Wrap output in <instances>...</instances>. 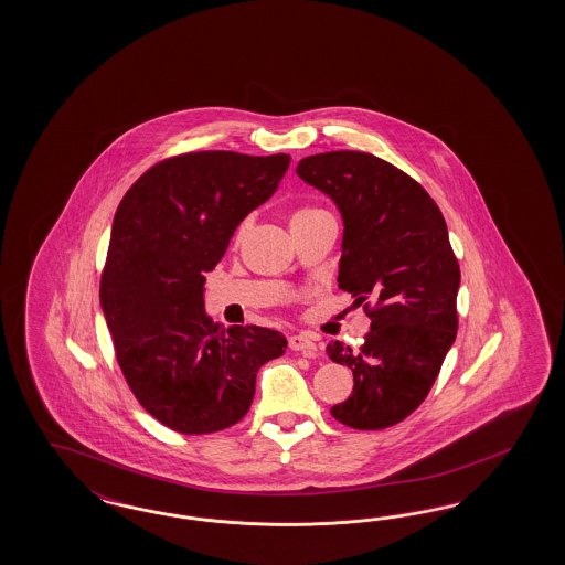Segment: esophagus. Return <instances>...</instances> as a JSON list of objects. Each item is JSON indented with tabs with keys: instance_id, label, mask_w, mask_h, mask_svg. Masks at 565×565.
<instances>
[{
	"instance_id": "obj_1",
	"label": "esophagus",
	"mask_w": 565,
	"mask_h": 565,
	"mask_svg": "<svg viewBox=\"0 0 565 565\" xmlns=\"http://www.w3.org/2000/svg\"><path fill=\"white\" fill-rule=\"evenodd\" d=\"M288 343H290L291 350L294 352H300L302 356H307V359H315L317 356V343L312 342L310 338H308L307 333H298V335H290V340H288Z\"/></svg>"
}]
</instances>
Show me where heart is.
<instances>
[{"mask_svg":"<svg viewBox=\"0 0 565 565\" xmlns=\"http://www.w3.org/2000/svg\"><path fill=\"white\" fill-rule=\"evenodd\" d=\"M315 211H317V209H298V211L291 215V222H294V220H300V217H305V215H310V213H315ZM239 234H242V232H238L236 238H239Z\"/></svg>","mask_w":565,"mask_h":565,"instance_id":"b5f03b06","label":"heart"}]
</instances>
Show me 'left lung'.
Masks as SVG:
<instances>
[{
    "label": "left lung",
    "mask_w": 565,
    "mask_h": 565,
    "mask_svg": "<svg viewBox=\"0 0 565 565\" xmlns=\"http://www.w3.org/2000/svg\"><path fill=\"white\" fill-rule=\"evenodd\" d=\"M296 173L340 209L338 284L371 319L356 350L327 343L354 375L331 416L359 430L394 427L425 402L458 333L460 265L441 209L406 171L362 151L310 154Z\"/></svg>",
    "instance_id": "1"
}]
</instances>
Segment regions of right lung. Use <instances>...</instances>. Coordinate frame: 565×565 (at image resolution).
<instances>
[{
	"label": "right lung",
	"mask_w": 565,
	"mask_h": 565,
	"mask_svg": "<svg viewBox=\"0 0 565 565\" xmlns=\"http://www.w3.org/2000/svg\"><path fill=\"white\" fill-rule=\"evenodd\" d=\"M290 154H173L145 171L116 211L103 267V315L121 375L161 425L206 435L236 425L258 369L286 338L257 326H213L205 274L239 222L274 194Z\"/></svg>",
	"instance_id": "add662e5"
}]
</instances>
